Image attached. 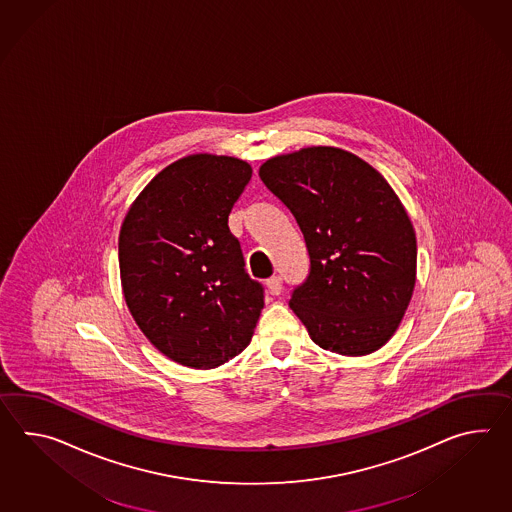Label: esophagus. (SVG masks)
I'll list each match as a JSON object with an SVG mask.
<instances>
[{"mask_svg":"<svg viewBox=\"0 0 512 512\" xmlns=\"http://www.w3.org/2000/svg\"><path fill=\"white\" fill-rule=\"evenodd\" d=\"M266 284H268V288H270V292H272L273 296H279V294H281V290H283V279H281L279 275L270 277V279L266 281Z\"/></svg>","mask_w":512,"mask_h":512,"instance_id":"esophagus-1","label":"esophagus"}]
</instances>
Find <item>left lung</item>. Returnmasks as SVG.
Masks as SVG:
<instances>
[{
    "instance_id": "1",
    "label": "left lung",
    "mask_w": 512,
    "mask_h": 512,
    "mask_svg": "<svg viewBox=\"0 0 512 512\" xmlns=\"http://www.w3.org/2000/svg\"><path fill=\"white\" fill-rule=\"evenodd\" d=\"M264 185L296 218L310 266L290 308L325 351L380 349L409 305L417 240L391 185L364 159L334 147L268 159Z\"/></svg>"
}]
</instances>
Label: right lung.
<instances>
[{"instance_id": "right-lung-1", "label": "right lung", "mask_w": 512, "mask_h": 512, "mask_svg": "<svg viewBox=\"0 0 512 512\" xmlns=\"http://www.w3.org/2000/svg\"><path fill=\"white\" fill-rule=\"evenodd\" d=\"M251 180L242 159L196 154L148 183L119 235L126 305L178 364L216 367L242 353L264 307L228 218Z\"/></svg>"}]
</instances>
